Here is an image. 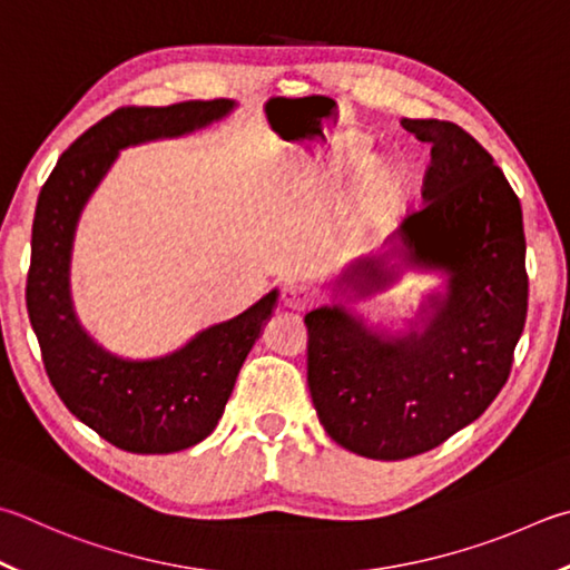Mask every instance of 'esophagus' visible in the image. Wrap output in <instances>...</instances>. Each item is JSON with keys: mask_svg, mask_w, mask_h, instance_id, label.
<instances>
[{"mask_svg": "<svg viewBox=\"0 0 570 570\" xmlns=\"http://www.w3.org/2000/svg\"><path fill=\"white\" fill-rule=\"evenodd\" d=\"M282 302L286 308H294V312H304V308L312 304V294L304 284H286L282 288Z\"/></svg>", "mask_w": 570, "mask_h": 570, "instance_id": "1", "label": "esophagus"}]
</instances>
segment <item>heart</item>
<instances>
[{
	"mask_svg": "<svg viewBox=\"0 0 570 570\" xmlns=\"http://www.w3.org/2000/svg\"><path fill=\"white\" fill-rule=\"evenodd\" d=\"M366 159V147L361 139L351 141L346 149V164L356 167ZM409 189V174L401 167L399 161H379L371 167L364 177H361L356 194H354V206H351V232H366L379 222L389 219V216L399 209L406 199Z\"/></svg>",
	"mask_w": 570,
	"mask_h": 570,
	"instance_id": "1",
	"label": "heart"
}]
</instances>
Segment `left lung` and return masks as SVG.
<instances>
[{"mask_svg": "<svg viewBox=\"0 0 570 570\" xmlns=\"http://www.w3.org/2000/svg\"><path fill=\"white\" fill-rule=\"evenodd\" d=\"M431 144L423 204L403 222L409 262L451 272L421 336L386 341L344 306L304 316L306 379L318 421L338 446L401 461L441 446L499 396L529 312L521 202L469 131L453 121L401 119ZM386 254L346 268L374 292L393 276Z\"/></svg>", "mask_w": 570, "mask_h": 570, "instance_id": "obj_1", "label": "left lung"}]
</instances>
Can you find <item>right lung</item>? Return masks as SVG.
I'll return each instance as SVG.
<instances>
[{
  "mask_svg": "<svg viewBox=\"0 0 570 570\" xmlns=\"http://www.w3.org/2000/svg\"><path fill=\"white\" fill-rule=\"evenodd\" d=\"M229 99L169 107H121L61 154L37 199L27 312L51 386L75 416L117 449L171 453L209 436L234 381L262 334L276 292L226 324L202 331L177 354L121 361L77 324L69 302V249L79 212L121 147L179 137L224 117Z\"/></svg>",
  "mask_w": 570,
  "mask_h": 570,
  "instance_id": "right-lung-1",
  "label": "right lung"
}]
</instances>
